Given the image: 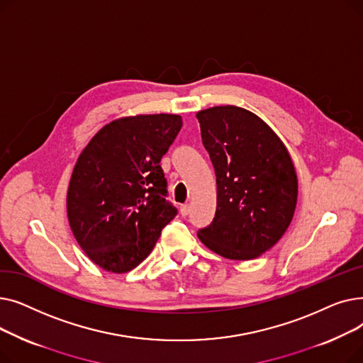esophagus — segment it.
<instances>
[{
  "mask_svg": "<svg viewBox=\"0 0 363 363\" xmlns=\"http://www.w3.org/2000/svg\"><path fill=\"white\" fill-rule=\"evenodd\" d=\"M189 211H191V206H189L188 203H185V204L181 206V215H182V216H186V215L189 213Z\"/></svg>",
  "mask_w": 363,
  "mask_h": 363,
  "instance_id": "1",
  "label": "esophagus"
}]
</instances>
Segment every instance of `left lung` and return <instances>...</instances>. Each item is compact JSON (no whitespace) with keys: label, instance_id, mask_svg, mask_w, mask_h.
Here are the masks:
<instances>
[{"label":"left lung","instance_id":"left-lung-1","mask_svg":"<svg viewBox=\"0 0 363 363\" xmlns=\"http://www.w3.org/2000/svg\"><path fill=\"white\" fill-rule=\"evenodd\" d=\"M215 167L212 223L197 233L222 257L252 260L274 247L293 219L298 184L289 150L255 113L216 106L197 113Z\"/></svg>","mask_w":363,"mask_h":363}]
</instances>
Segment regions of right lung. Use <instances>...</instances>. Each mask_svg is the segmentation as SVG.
<instances>
[{"instance_id":"obj_1","label":"right lung","mask_w":363,"mask_h":363,"mask_svg":"<svg viewBox=\"0 0 363 363\" xmlns=\"http://www.w3.org/2000/svg\"><path fill=\"white\" fill-rule=\"evenodd\" d=\"M181 126V116L166 113L113 121L76 162L67 189L69 223L81 249L104 271L137 268L177 216L166 200L160 160Z\"/></svg>"}]
</instances>
